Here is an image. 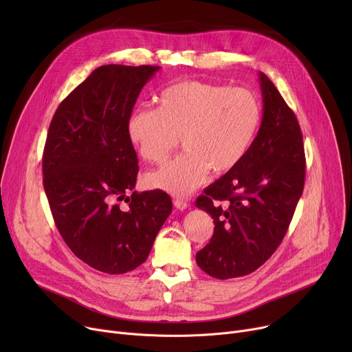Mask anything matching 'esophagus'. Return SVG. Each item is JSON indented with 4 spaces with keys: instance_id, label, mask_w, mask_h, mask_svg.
Listing matches in <instances>:
<instances>
[{
    "instance_id": "obj_1",
    "label": "esophagus",
    "mask_w": 352,
    "mask_h": 352,
    "mask_svg": "<svg viewBox=\"0 0 352 352\" xmlns=\"http://www.w3.org/2000/svg\"><path fill=\"white\" fill-rule=\"evenodd\" d=\"M174 206H175V208H178L179 211H184V210L188 208V202H187L186 199H182V198H175V199H174Z\"/></svg>"
}]
</instances>
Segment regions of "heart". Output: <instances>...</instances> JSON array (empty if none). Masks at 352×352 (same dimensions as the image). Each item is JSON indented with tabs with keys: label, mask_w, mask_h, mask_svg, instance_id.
I'll list each match as a JSON object with an SVG mask.
<instances>
[{
	"label": "heart",
	"mask_w": 352,
	"mask_h": 352,
	"mask_svg": "<svg viewBox=\"0 0 352 352\" xmlns=\"http://www.w3.org/2000/svg\"><path fill=\"white\" fill-rule=\"evenodd\" d=\"M261 121V107L252 92L198 80L177 81L161 91L158 108H135L126 133L140 155L161 164L178 144L182 154L146 175L148 187L186 195L208 171L226 174L251 146Z\"/></svg>",
	"instance_id": "heart-1"
}]
</instances>
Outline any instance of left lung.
<instances>
[{"label": "left lung", "mask_w": 352, "mask_h": 352, "mask_svg": "<svg viewBox=\"0 0 352 352\" xmlns=\"http://www.w3.org/2000/svg\"><path fill=\"white\" fill-rule=\"evenodd\" d=\"M263 121L244 158L217 179L195 206L214 219L198 267L218 280L260 268L287 234L305 181V153L297 117L264 72L258 74Z\"/></svg>", "instance_id": "left-lung-1"}]
</instances>
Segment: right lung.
Segmentation results:
<instances>
[{
    "label": "right lung",
    "mask_w": 352,
    "mask_h": 352,
    "mask_svg": "<svg viewBox=\"0 0 352 352\" xmlns=\"http://www.w3.org/2000/svg\"><path fill=\"white\" fill-rule=\"evenodd\" d=\"M158 69L98 67L58 105L50 124L43 182L54 223L69 250L101 272L140 267L173 211L166 192L134 191L138 160L126 133L128 116Z\"/></svg>",
    "instance_id": "add662e5"
}]
</instances>
